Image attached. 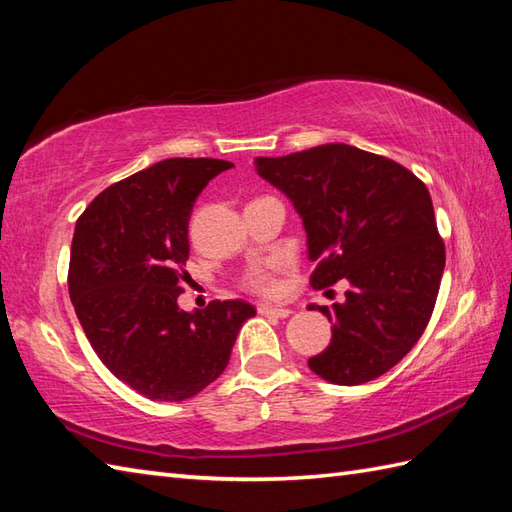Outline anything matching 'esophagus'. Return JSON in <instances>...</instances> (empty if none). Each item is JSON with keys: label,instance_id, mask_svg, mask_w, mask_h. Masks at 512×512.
<instances>
[{"label": "esophagus", "instance_id": "1", "mask_svg": "<svg viewBox=\"0 0 512 512\" xmlns=\"http://www.w3.org/2000/svg\"><path fill=\"white\" fill-rule=\"evenodd\" d=\"M259 314H268V317H277V319H286L292 314L290 308H277V306H268V303H259L257 306Z\"/></svg>", "mask_w": 512, "mask_h": 512}]
</instances>
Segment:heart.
I'll return each instance as SVG.
<instances>
[{
  "mask_svg": "<svg viewBox=\"0 0 512 512\" xmlns=\"http://www.w3.org/2000/svg\"><path fill=\"white\" fill-rule=\"evenodd\" d=\"M246 288L257 292V295H275V292L279 290V284L273 275V270L255 268V270H250L246 277Z\"/></svg>",
  "mask_w": 512,
  "mask_h": 512,
  "instance_id": "b5f03b06",
  "label": "heart"
}]
</instances>
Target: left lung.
Listing matches in <instances>:
<instances>
[{
  "instance_id": "1",
  "label": "left lung",
  "mask_w": 512,
  "mask_h": 512,
  "mask_svg": "<svg viewBox=\"0 0 512 512\" xmlns=\"http://www.w3.org/2000/svg\"><path fill=\"white\" fill-rule=\"evenodd\" d=\"M255 169L301 217L317 262L312 288L350 286L341 303L317 306L332 341L310 369L336 385L383 376L427 328L444 273L427 187L398 162L343 143L259 156Z\"/></svg>"
}]
</instances>
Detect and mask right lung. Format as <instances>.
Masks as SVG:
<instances>
[{
	"label": "right lung",
	"mask_w": 512,
	"mask_h": 512,
	"mask_svg": "<svg viewBox=\"0 0 512 512\" xmlns=\"http://www.w3.org/2000/svg\"><path fill=\"white\" fill-rule=\"evenodd\" d=\"M233 162L169 158L96 195L76 220L70 299L107 369L151 400H187L220 376L250 303L178 306L189 217L202 189Z\"/></svg>",
	"instance_id": "right-lung-1"
}]
</instances>
